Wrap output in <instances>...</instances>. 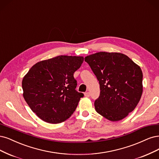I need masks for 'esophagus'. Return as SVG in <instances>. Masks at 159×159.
I'll return each instance as SVG.
<instances>
[{
  "label": "esophagus",
  "mask_w": 159,
  "mask_h": 159,
  "mask_svg": "<svg viewBox=\"0 0 159 159\" xmlns=\"http://www.w3.org/2000/svg\"><path fill=\"white\" fill-rule=\"evenodd\" d=\"M84 95H85V96L86 97H89L90 96V93H89V92H85V93H84Z\"/></svg>",
  "instance_id": "obj_1"
}]
</instances>
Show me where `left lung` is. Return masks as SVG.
<instances>
[{"instance_id":"8db88e82","label":"left lung","mask_w":159,"mask_h":159,"mask_svg":"<svg viewBox=\"0 0 159 159\" xmlns=\"http://www.w3.org/2000/svg\"><path fill=\"white\" fill-rule=\"evenodd\" d=\"M99 82L100 95L95 101L97 112L118 121L132 112L143 93L141 68L119 52H100L85 58Z\"/></svg>"}]
</instances>
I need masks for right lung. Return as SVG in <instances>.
Listing matches in <instances>:
<instances>
[{
    "label": "right lung",
    "instance_id": "right-lung-1",
    "mask_svg": "<svg viewBox=\"0 0 159 159\" xmlns=\"http://www.w3.org/2000/svg\"><path fill=\"white\" fill-rule=\"evenodd\" d=\"M83 62V57L58 56L36 63L24 76V99L43 121L61 123L75 111L84 95L75 90L74 73Z\"/></svg>",
    "mask_w": 159,
    "mask_h": 159
}]
</instances>
